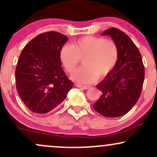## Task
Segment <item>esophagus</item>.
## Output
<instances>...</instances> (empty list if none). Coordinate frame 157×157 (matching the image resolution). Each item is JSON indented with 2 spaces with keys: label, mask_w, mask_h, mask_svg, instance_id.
<instances>
[{
  "label": "esophagus",
  "mask_w": 157,
  "mask_h": 157,
  "mask_svg": "<svg viewBox=\"0 0 157 157\" xmlns=\"http://www.w3.org/2000/svg\"><path fill=\"white\" fill-rule=\"evenodd\" d=\"M76 86H77L78 88H80V89H89L90 88V86H82V85H80V84H77Z\"/></svg>",
  "instance_id": "obj_1"
}]
</instances>
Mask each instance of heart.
<instances>
[{
  "instance_id": "1",
  "label": "heart",
  "mask_w": 157,
  "mask_h": 157,
  "mask_svg": "<svg viewBox=\"0 0 157 157\" xmlns=\"http://www.w3.org/2000/svg\"><path fill=\"white\" fill-rule=\"evenodd\" d=\"M59 56L68 72L73 71L82 59L84 66L74 71L71 78L80 83H91L113 71L118 63L119 48L111 40L89 35L78 39L73 46H63Z\"/></svg>"
}]
</instances>
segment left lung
<instances>
[{"label":"left lung","mask_w":157,"mask_h":157,"mask_svg":"<svg viewBox=\"0 0 157 157\" xmlns=\"http://www.w3.org/2000/svg\"><path fill=\"white\" fill-rule=\"evenodd\" d=\"M102 35L111 36L119 48L113 71L97 87L102 94L93 108L105 117H118L128 112L141 94L145 67L138 48L125 32L110 28Z\"/></svg>","instance_id":"obj_1"}]
</instances>
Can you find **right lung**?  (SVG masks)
Wrapping results in <instances>:
<instances>
[{
    "label": "right lung",
    "mask_w": 157,
    "mask_h": 157,
    "mask_svg": "<svg viewBox=\"0 0 157 157\" xmlns=\"http://www.w3.org/2000/svg\"><path fill=\"white\" fill-rule=\"evenodd\" d=\"M68 37L57 32L40 34L23 48L15 69L16 89L30 111L46 113L66 99L73 82L65 74L60 50Z\"/></svg>",
    "instance_id": "1"
}]
</instances>
